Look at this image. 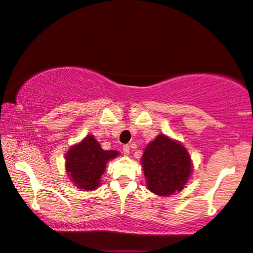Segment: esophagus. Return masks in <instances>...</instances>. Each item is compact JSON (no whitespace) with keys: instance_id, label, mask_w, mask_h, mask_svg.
<instances>
[{"instance_id":"esophagus-1","label":"esophagus","mask_w":253,"mask_h":253,"mask_svg":"<svg viewBox=\"0 0 253 253\" xmlns=\"http://www.w3.org/2000/svg\"><path fill=\"white\" fill-rule=\"evenodd\" d=\"M129 146H124V148H123V153L125 154V155H129Z\"/></svg>"}]
</instances>
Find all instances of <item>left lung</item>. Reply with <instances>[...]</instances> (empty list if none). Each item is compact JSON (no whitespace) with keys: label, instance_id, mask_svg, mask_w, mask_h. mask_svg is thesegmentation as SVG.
Instances as JSON below:
<instances>
[{"label":"left lung","instance_id":"8db88e82","mask_svg":"<svg viewBox=\"0 0 253 253\" xmlns=\"http://www.w3.org/2000/svg\"><path fill=\"white\" fill-rule=\"evenodd\" d=\"M147 188L167 197L183 190L192 173L191 156L183 144L160 134L141 157Z\"/></svg>","mask_w":253,"mask_h":253}]
</instances>
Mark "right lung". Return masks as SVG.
Wrapping results in <instances>:
<instances>
[{"instance_id": "right-lung-1", "label": "right lung", "mask_w": 253, "mask_h": 253, "mask_svg": "<svg viewBox=\"0 0 253 253\" xmlns=\"http://www.w3.org/2000/svg\"><path fill=\"white\" fill-rule=\"evenodd\" d=\"M118 155L116 150L102 149L95 136L87 135L66 154L67 174L80 190L92 191L99 186L107 162Z\"/></svg>"}]
</instances>
